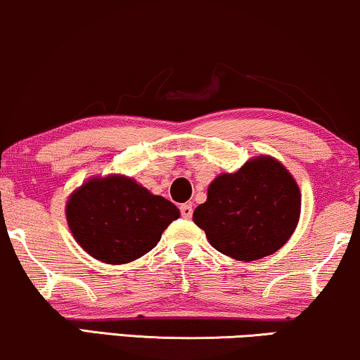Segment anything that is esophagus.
<instances>
[{"label":"esophagus","mask_w":360,"mask_h":360,"mask_svg":"<svg viewBox=\"0 0 360 360\" xmlns=\"http://www.w3.org/2000/svg\"><path fill=\"white\" fill-rule=\"evenodd\" d=\"M179 209H181V216H183L184 219H191V217H193V204H183Z\"/></svg>","instance_id":"obj_1"}]
</instances>
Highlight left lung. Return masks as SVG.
I'll list each match as a JSON object with an SVG mask.
<instances>
[{
    "label": "left lung",
    "instance_id": "left-lung-1",
    "mask_svg": "<svg viewBox=\"0 0 360 360\" xmlns=\"http://www.w3.org/2000/svg\"><path fill=\"white\" fill-rule=\"evenodd\" d=\"M299 214L301 191L292 174L277 159L257 156L239 171L217 176L193 219L214 249L249 262L279 251Z\"/></svg>",
    "mask_w": 360,
    "mask_h": 360
}]
</instances>
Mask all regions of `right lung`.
<instances>
[{
  "label": "right lung",
  "instance_id": "1",
  "mask_svg": "<svg viewBox=\"0 0 360 360\" xmlns=\"http://www.w3.org/2000/svg\"><path fill=\"white\" fill-rule=\"evenodd\" d=\"M179 209L131 177H91L66 202L76 243L106 264H126L156 248Z\"/></svg>",
  "mask_w": 360,
  "mask_h": 360
}]
</instances>
